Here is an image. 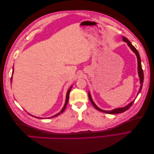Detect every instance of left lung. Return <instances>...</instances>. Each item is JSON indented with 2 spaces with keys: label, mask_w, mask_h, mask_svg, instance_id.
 Masks as SVG:
<instances>
[{
  "label": "left lung",
  "mask_w": 154,
  "mask_h": 154,
  "mask_svg": "<svg viewBox=\"0 0 154 154\" xmlns=\"http://www.w3.org/2000/svg\"><path fill=\"white\" fill-rule=\"evenodd\" d=\"M123 40L124 42H127V44L128 45L129 47L130 48V49H131L134 52L136 53V56H137V65H138V73H139V78H140V83H141V87H140V88H139V91L137 93V94H139V93L140 92L141 88H142V86H143V80H144V74H143V69H142V66H141V58H140V56H139V54L138 53L137 50L134 47V45L131 44V42L127 38H125V37H123ZM88 97H89V100L91 101V102L92 103V104L93 105V106H94L95 107V109H96L97 110L99 111H101V112H105V113H107V114H119V113H122L123 112L127 110L130 106H131L133 104V103L134 102V101H132L131 103H129L127 106H126L125 107H123V108H119V109H114L112 110H110V111H105V110H101L100 109H99L98 107H97L95 103L93 102L92 98H91V94L90 93L88 92Z\"/></svg>",
  "instance_id": "obj_1"
}]
</instances>
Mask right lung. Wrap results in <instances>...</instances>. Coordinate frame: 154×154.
Wrapping results in <instances>:
<instances>
[{"mask_svg":"<svg viewBox=\"0 0 154 154\" xmlns=\"http://www.w3.org/2000/svg\"><path fill=\"white\" fill-rule=\"evenodd\" d=\"M11 80H12V76H11ZM72 86H71V87H70V88H69V90H68V91H67V96H66V103H65L64 106L63 107V109H62V110L60 111V112H59V113H58L57 114H56V115H54V116H52V117H51V118H53V117H55V116H57L60 115V113H62L65 110V109H66V106H67V103H68V101H69V93H70V91H71V88H72Z\"/></svg>","mask_w":154,"mask_h":154,"instance_id":"right-lung-1","label":"right lung"}]
</instances>
